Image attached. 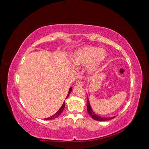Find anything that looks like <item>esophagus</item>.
<instances>
[{
    "instance_id": "34e87169",
    "label": "esophagus",
    "mask_w": 149,
    "mask_h": 149,
    "mask_svg": "<svg viewBox=\"0 0 149 149\" xmlns=\"http://www.w3.org/2000/svg\"><path fill=\"white\" fill-rule=\"evenodd\" d=\"M76 84L77 85V86H81V87H83V86H84L83 83L82 82V81H81V80H77V81H76Z\"/></svg>"
}]
</instances>
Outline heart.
<instances>
[{"mask_svg": "<svg viewBox=\"0 0 149 149\" xmlns=\"http://www.w3.org/2000/svg\"><path fill=\"white\" fill-rule=\"evenodd\" d=\"M107 57L104 49L88 45L81 47L71 56V61L75 66H85L87 73L91 75L100 71Z\"/></svg>", "mask_w": 149, "mask_h": 149, "instance_id": "obj_1", "label": "heart"}]
</instances>
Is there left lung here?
Segmentation results:
<instances>
[{
	"label": "left lung",
	"instance_id": "1",
	"mask_svg": "<svg viewBox=\"0 0 149 149\" xmlns=\"http://www.w3.org/2000/svg\"><path fill=\"white\" fill-rule=\"evenodd\" d=\"M87 111H88V112L89 113V114L90 115V116H91L93 119L98 120V121L109 120H111L112 119H114L115 117H116V116H113V117H109V118H102V117H101L100 116H98L97 114H96L95 112L93 111V110L92 109L91 104H90V102H89V99H88V97Z\"/></svg>",
	"mask_w": 149,
	"mask_h": 149
}]
</instances>
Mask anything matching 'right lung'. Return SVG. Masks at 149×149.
<instances>
[{
	"mask_svg": "<svg viewBox=\"0 0 149 149\" xmlns=\"http://www.w3.org/2000/svg\"><path fill=\"white\" fill-rule=\"evenodd\" d=\"M71 91H72V87H71V88H70V89H69V91H68V95H67V96H66V99H67L68 97V96H69V95H70V93L71 92ZM65 102H63V104H62L61 107L60 108V109H59V110H58L55 114H53L52 116L49 117V118H46L45 119H46V120H51V119H55V118H58V117L62 113L63 111L64 110V108H65Z\"/></svg>",
	"mask_w": 149,
	"mask_h": 149,
	"instance_id": "1",
	"label": "right lung"
}]
</instances>
